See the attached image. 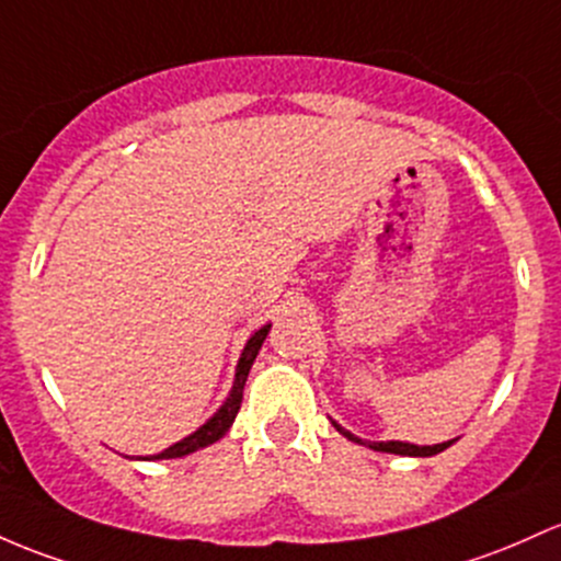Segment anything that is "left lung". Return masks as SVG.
<instances>
[{
    "instance_id": "left-lung-1",
    "label": "left lung",
    "mask_w": 561,
    "mask_h": 561,
    "mask_svg": "<svg viewBox=\"0 0 561 561\" xmlns=\"http://www.w3.org/2000/svg\"><path fill=\"white\" fill-rule=\"evenodd\" d=\"M332 426L341 431L343 436L351 442H356V445H367L370 450H378V453H393V455H415V458H428V455H436L442 450H447V447L453 445V442H442V445H410V442H365L359 439V436H354L351 431H346L343 426H337L335 421H332Z\"/></svg>"
}]
</instances>
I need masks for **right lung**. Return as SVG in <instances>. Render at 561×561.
I'll return each instance as SVG.
<instances>
[{"mask_svg": "<svg viewBox=\"0 0 561 561\" xmlns=\"http://www.w3.org/2000/svg\"><path fill=\"white\" fill-rule=\"evenodd\" d=\"M268 330H271V324H266V328H261V330H257L255 335H252L250 341H248V346H244L242 356H239V365H237V378H233V386H231V393H229V399H226V402L220 404V410L215 412V415L210 417V421H207L205 426H199V428H196L194 434H188L186 439L175 442V445L168 447V450H162V453H159V455H151V458H146V460H168V458H183V455H188V453H196V450H202V447H207V445H213V442H218L220 436H224L226 431L231 428L233 417H237L239 408H242V391H244V380H248V375H250V367H252V362H255L257 351H261L263 341H266Z\"/></svg>", "mask_w": 561, "mask_h": 561, "instance_id": "1", "label": "right lung"}]
</instances>
